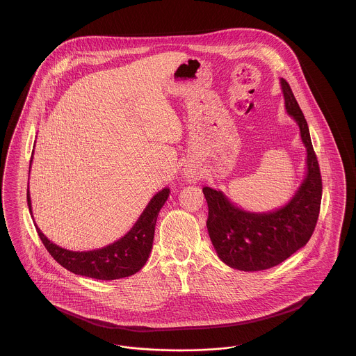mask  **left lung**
Wrapping results in <instances>:
<instances>
[{
	"mask_svg": "<svg viewBox=\"0 0 356 356\" xmlns=\"http://www.w3.org/2000/svg\"><path fill=\"white\" fill-rule=\"evenodd\" d=\"M288 115L296 120L307 148V176L292 200L270 213H250L235 207L220 191L204 186L207 228L221 260L241 271H261L284 261L312 236L322 202V175L305 115L292 89L280 80Z\"/></svg>",
	"mask_w": 356,
	"mask_h": 356,
	"instance_id": "obj_1",
	"label": "left lung"
}]
</instances>
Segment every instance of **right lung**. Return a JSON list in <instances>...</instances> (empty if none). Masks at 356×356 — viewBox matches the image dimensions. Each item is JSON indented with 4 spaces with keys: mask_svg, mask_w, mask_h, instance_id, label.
<instances>
[{
    "mask_svg": "<svg viewBox=\"0 0 356 356\" xmlns=\"http://www.w3.org/2000/svg\"><path fill=\"white\" fill-rule=\"evenodd\" d=\"M168 196V188H164L156 193L134 228L125 236L102 250L88 252L68 251L53 244L38 228L35 229L51 257L68 271L99 280H115L127 277L140 271L147 263L152 250L157 215L161 207L167 202ZM26 199L31 211L29 191Z\"/></svg>",
    "mask_w": 356,
    "mask_h": 356,
    "instance_id": "obj_1",
    "label": "right lung"
}]
</instances>
